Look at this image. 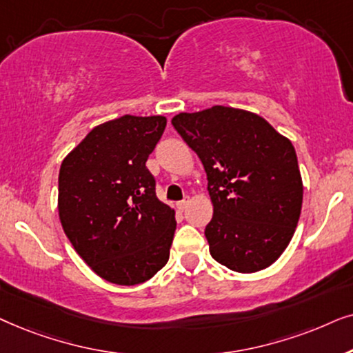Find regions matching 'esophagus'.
<instances>
[{
    "label": "esophagus",
    "instance_id": "esophagus-1",
    "mask_svg": "<svg viewBox=\"0 0 353 353\" xmlns=\"http://www.w3.org/2000/svg\"><path fill=\"white\" fill-rule=\"evenodd\" d=\"M187 205H189V199H184L182 201H179V203H176V208L179 211H184L187 208Z\"/></svg>",
    "mask_w": 353,
    "mask_h": 353
}]
</instances>
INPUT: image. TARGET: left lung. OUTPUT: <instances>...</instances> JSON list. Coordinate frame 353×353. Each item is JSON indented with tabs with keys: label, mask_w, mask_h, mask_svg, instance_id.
Here are the masks:
<instances>
[{
	"label": "left lung",
	"mask_w": 353,
	"mask_h": 353,
	"mask_svg": "<svg viewBox=\"0 0 353 353\" xmlns=\"http://www.w3.org/2000/svg\"><path fill=\"white\" fill-rule=\"evenodd\" d=\"M171 122L203 163L213 203L205 229L211 256L237 272L271 266L302 211L292 142L261 116L231 106L179 112Z\"/></svg>",
	"instance_id": "obj_1"
}]
</instances>
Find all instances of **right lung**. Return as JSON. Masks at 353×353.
I'll return each instance as SVG.
<instances>
[{
    "mask_svg": "<svg viewBox=\"0 0 353 353\" xmlns=\"http://www.w3.org/2000/svg\"><path fill=\"white\" fill-rule=\"evenodd\" d=\"M164 128V116H121L92 129L61 163V225L108 283L142 284L169 260L176 213L158 200L145 166Z\"/></svg>",
    "mask_w": 353,
    "mask_h": 353,
    "instance_id": "right-lung-1",
    "label": "right lung"
}]
</instances>
